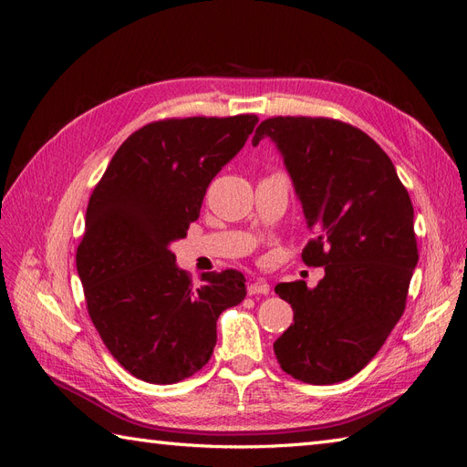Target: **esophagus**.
Wrapping results in <instances>:
<instances>
[{
    "label": "esophagus",
    "mask_w": 467,
    "mask_h": 467,
    "mask_svg": "<svg viewBox=\"0 0 467 467\" xmlns=\"http://www.w3.org/2000/svg\"><path fill=\"white\" fill-rule=\"evenodd\" d=\"M268 290H271V286H268V282L265 278H257L249 282L247 286V294L249 296H255V294H268Z\"/></svg>",
    "instance_id": "1"
}]
</instances>
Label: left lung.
<instances>
[{
  "mask_svg": "<svg viewBox=\"0 0 467 467\" xmlns=\"http://www.w3.org/2000/svg\"><path fill=\"white\" fill-rule=\"evenodd\" d=\"M271 138L302 202L307 266L316 288L280 282L294 325L275 341L280 368L314 386L358 374L405 312L419 261L413 204L388 153L360 129L323 117L263 120L253 146Z\"/></svg>",
  "mask_w": 467,
  "mask_h": 467,
  "instance_id": "1",
  "label": "left lung"
}]
</instances>
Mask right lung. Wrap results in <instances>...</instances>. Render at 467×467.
<instances>
[{"instance_id": "right-lung-1", "label": "right lung", "mask_w": 467, "mask_h": 467, "mask_svg": "<svg viewBox=\"0 0 467 467\" xmlns=\"http://www.w3.org/2000/svg\"><path fill=\"white\" fill-rule=\"evenodd\" d=\"M259 119L189 117L130 134L97 182L76 265L88 314L115 360L138 379L175 384L199 372L223 309L245 298L235 268L194 286L169 244L201 214L210 181L247 142Z\"/></svg>"}]
</instances>
